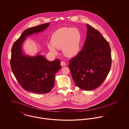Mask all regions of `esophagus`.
Wrapping results in <instances>:
<instances>
[{"instance_id": "1", "label": "esophagus", "mask_w": 129, "mask_h": 129, "mask_svg": "<svg viewBox=\"0 0 129 129\" xmlns=\"http://www.w3.org/2000/svg\"><path fill=\"white\" fill-rule=\"evenodd\" d=\"M60 65L61 67H64L66 66V63L64 61H61L60 62Z\"/></svg>"}]
</instances>
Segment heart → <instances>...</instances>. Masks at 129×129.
<instances>
[{
    "instance_id": "obj_1",
    "label": "heart",
    "mask_w": 129,
    "mask_h": 129,
    "mask_svg": "<svg viewBox=\"0 0 129 129\" xmlns=\"http://www.w3.org/2000/svg\"><path fill=\"white\" fill-rule=\"evenodd\" d=\"M52 43L48 44L50 51L57 54L56 49H62L66 56L72 57L79 53L81 47V36L76 28L63 27L58 29L53 35Z\"/></svg>"
}]
</instances>
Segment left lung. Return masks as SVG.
<instances>
[{
    "label": "left lung",
    "instance_id": "left-lung-1",
    "mask_svg": "<svg viewBox=\"0 0 129 129\" xmlns=\"http://www.w3.org/2000/svg\"><path fill=\"white\" fill-rule=\"evenodd\" d=\"M82 50L70 60L69 68L75 85L84 90L98 87L109 73L111 53L109 44L102 34L88 24Z\"/></svg>",
    "mask_w": 129,
    "mask_h": 129
}]
</instances>
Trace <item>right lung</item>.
Here are the masks:
<instances>
[{"mask_svg": "<svg viewBox=\"0 0 129 129\" xmlns=\"http://www.w3.org/2000/svg\"><path fill=\"white\" fill-rule=\"evenodd\" d=\"M49 25L48 23L25 30L12 46L11 70L19 83L26 91L37 94L50 92L54 86L55 74L61 68L58 59L50 61L39 54L28 55L22 50L27 37L44 31Z\"/></svg>", "mask_w": 129, "mask_h": 129, "instance_id": "1", "label": "right lung"}]
</instances>
